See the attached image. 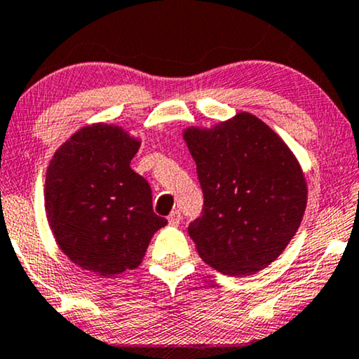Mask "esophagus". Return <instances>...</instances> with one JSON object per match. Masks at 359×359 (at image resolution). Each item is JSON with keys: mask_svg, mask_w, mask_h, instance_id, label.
Wrapping results in <instances>:
<instances>
[{"mask_svg": "<svg viewBox=\"0 0 359 359\" xmlns=\"http://www.w3.org/2000/svg\"><path fill=\"white\" fill-rule=\"evenodd\" d=\"M180 218H182V216H180L179 211H172V213L168 216V221H169L170 226H179Z\"/></svg>", "mask_w": 359, "mask_h": 359, "instance_id": "obj_1", "label": "esophagus"}]
</instances>
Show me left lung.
I'll return each mask as SVG.
<instances>
[{
    "label": "left lung",
    "mask_w": 359,
    "mask_h": 359,
    "mask_svg": "<svg viewBox=\"0 0 359 359\" xmlns=\"http://www.w3.org/2000/svg\"><path fill=\"white\" fill-rule=\"evenodd\" d=\"M196 163L203 215L189 226L201 260L231 276L254 275L294 237L307 205L299 161L265 122L237 112L182 131Z\"/></svg>",
    "instance_id": "obj_1"
}]
</instances>
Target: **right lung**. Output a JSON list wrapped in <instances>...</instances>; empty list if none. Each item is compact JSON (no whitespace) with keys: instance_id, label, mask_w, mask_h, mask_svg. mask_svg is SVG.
<instances>
[{"instance_id":"obj_1","label":"right lung","mask_w":359,"mask_h":359,"mask_svg":"<svg viewBox=\"0 0 359 359\" xmlns=\"http://www.w3.org/2000/svg\"><path fill=\"white\" fill-rule=\"evenodd\" d=\"M138 136L115 123L81 127L55 151L45 175V215L60 250L86 271L138 269L168 219L153 211L149 184L130 168Z\"/></svg>"}]
</instances>
